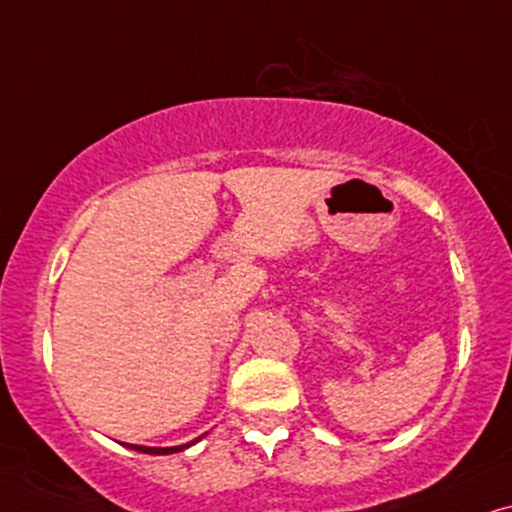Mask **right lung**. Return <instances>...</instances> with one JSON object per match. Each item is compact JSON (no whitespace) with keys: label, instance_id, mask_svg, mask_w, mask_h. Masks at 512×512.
<instances>
[{"label":"right lung","instance_id":"1","mask_svg":"<svg viewBox=\"0 0 512 512\" xmlns=\"http://www.w3.org/2000/svg\"><path fill=\"white\" fill-rule=\"evenodd\" d=\"M203 435H206V433H203ZM203 435H201V438H203ZM201 438L187 442V445H177V447H142V445H128V442H121V445L128 447V449H135V452H142V454H175V452H182V449L196 445V442H199Z\"/></svg>","mask_w":512,"mask_h":512}]
</instances>
